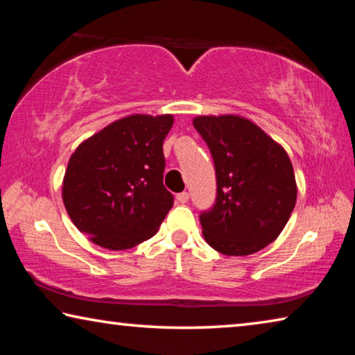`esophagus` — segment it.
Instances as JSON below:
<instances>
[{"mask_svg":"<svg viewBox=\"0 0 355 355\" xmlns=\"http://www.w3.org/2000/svg\"><path fill=\"white\" fill-rule=\"evenodd\" d=\"M177 200L180 202V203H186L189 200V194L186 191H183V192H180V194H177Z\"/></svg>","mask_w":355,"mask_h":355,"instance_id":"1","label":"esophagus"}]
</instances>
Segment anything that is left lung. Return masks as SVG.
I'll return each instance as SVG.
<instances>
[{
	"instance_id": "obj_1",
	"label": "left lung",
	"mask_w": 355,
	"mask_h": 355,
	"mask_svg": "<svg viewBox=\"0 0 355 355\" xmlns=\"http://www.w3.org/2000/svg\"><path fill=\"white\" fill-rule=\"evenodd\" d=\"M209 148L216 200L199 219L214 250L244 257L266 248L284 230L296 205V178L277 142L250 120L200 116L192 120Z\"/></svg>"
}]
</instances>
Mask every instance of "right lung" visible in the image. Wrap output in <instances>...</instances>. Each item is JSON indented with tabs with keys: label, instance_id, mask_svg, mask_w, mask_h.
Listing matches in <instances>:
<instances>
[{
	"label": "right lung",
	"instance_id": "1",
	"mask_svg": "<svg viewBox=\"0 0 355 355\" xmlns=\"http://www.w3.org/2000/svg\"><path fill=\"white\" fill-rule=\"evenodd\" d=\"M173 117L135 114L89 137L70 156L62 200L78 230L110 250L152 238L173 205L163 184V142Z\"/></svg>",
	"mask_w": 355,
	"mask_h": 355
}]
</instances>
